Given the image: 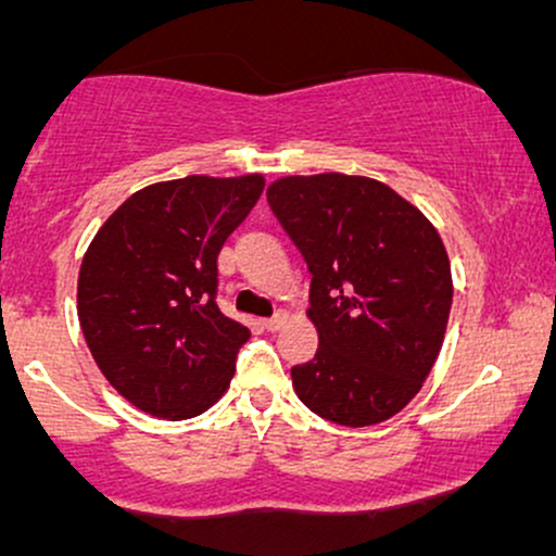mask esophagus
I'll return each mask as SVG.
<instances>
[{
  "label": "esophagus",
  "instance_id": "1",
  "mask_svg": "<svg viewBox=\"0 0 556 556\" xmlns=\"http://www.w3.org/2000/svg\"><path fill=\"white\" fill-rule=\"evenodd\" d=\"M287 324V314L285 311H279V314H274L271 318H264V327L269 329V331H277V329H282Z\"/></svg>",
  "mask_w": 556,
  "mask_h": 556
}]
</instances>
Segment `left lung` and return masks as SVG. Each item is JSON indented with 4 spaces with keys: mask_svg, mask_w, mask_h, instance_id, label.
<instances>
[{
    "mask_svg": "<svg viewBox=\"0 0 556 556\" xmlns=\"http://www.w3.org/2000/svg\"><path fill=\"white\" fill-rule=\"evenodd\" d=\"M271 212L311 274L316 355L292 389L331 424L397 416L442 350L452 305L450 256L437 227L371 177L287 175L266 188Z\"/></svg>",
    "mask_w": 556,
    "mask_h": 556,
    "instance_id": "8db88e82",
    "label": "left lung"
}]
</instances>
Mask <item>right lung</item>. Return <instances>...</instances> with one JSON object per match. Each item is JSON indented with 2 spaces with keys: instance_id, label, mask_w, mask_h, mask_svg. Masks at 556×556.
<instances>
[{
  "instance_id": "obj_1",
  "label": "right lung",
  "mask_w": 556,
  "mask_h": 556,
  "mask_svg": "<svg viewBox=\"0 0 556 556\" xmlns=\"http://www.w3.org/2000/svg\"><path fill=\"white\" fill-rule=\"evenodd\" d=\"M264 175L140 188L93 235L78 318L96 366L138 410L201 416L227 392L251 329L216 305V256L264 190Z\"/></svg>"
}]
</instances>
